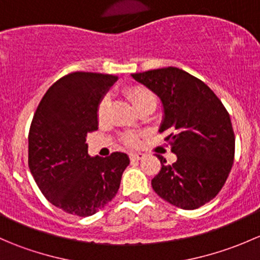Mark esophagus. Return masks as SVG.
<instances>
[{"label":"esophagus","instance_id":"34e87169","mask_svg":"<svg viewBox=\"0 0 260 260\" xmlns=\"http://www.w3.org/2000/svg\"><path fill=\"white\" fill-rule=\"evenodd\" d=\"M129 158L132 161H140V159L145 158V153H141V152H132L129 153Z\"/></svg>","mask_w":260,"mask_h":260}]
</instances>
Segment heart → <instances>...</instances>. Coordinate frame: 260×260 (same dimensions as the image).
I'll return each instance as SVG.
<instances>
[{
	"label": "heart",
	"mask_w": 260,
	"mask_h": 260,
	"mask_svg": "<svg viewBox=\"0 0 260 260\" xmlns=\"http://www.w3.org/2000/svg\"><path fill=\"white\" fill-rule=\"evenodd\" d=\"M128 96L132 101V103L135 104L136 108H138L142 104L148 103V102H154L156 103V98H154L153 94L148 90V89L145 88V86L141 85H136L132 86L127 90ZM108 108H109V96L106 95L102 98V101L99 102L98 104V109H96V114H98L99 119H104L106 118L107 113H108ZM123 141L127 146L129 147H135L138 145V136L136 133H127L123 137Z\"/></svg>",
	"instance_id": "1"
}]
</instances>
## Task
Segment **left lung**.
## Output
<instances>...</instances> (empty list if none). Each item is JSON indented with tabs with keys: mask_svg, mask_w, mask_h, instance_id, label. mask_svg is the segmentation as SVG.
<instances>
[{
	"mask_svg": "<svg viewBox=\"0 0 260 260\" xmlns=\"http://www.w3.org/2000/svg\"><path fill=\"white\" fill-rule=\"evenodd\" d=\"M153 91L164 107L159 132L177 156L152 179L154 192L174 206L193 210L219 193L232 170L235 137L230 115L204 81L169 67L132 74Z\"/></svg>",
	"mask_w": 260,
	"mask_h": 260,
	"instance_id": "obj_1",
	"label": "left lung"
}]
</instances>
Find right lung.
Here are the masks:
<instances>
[{"label": "right lung", "mask_w": 260, "mask_h": 260, "mask_svg": "<svg viewBox=\"0 0 260 260\" xmlns=\"http://www.w3.org/2000/svg\"><path fill=\"white\" fill-rule=\"evenodd\" d=\"M118 77L77 72L52 84L41 99L28 133V167L46 199L78 216L103 209L120 185L129 157L88 154L86 135L98 129L99 102Z\"/></svg>", "instance_id": "obj_1"}]
</instances>
